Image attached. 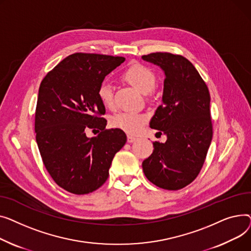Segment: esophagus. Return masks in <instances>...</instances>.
I'll return each instance as SVG.
<instances>
[{
    "label": "esophagus",
    "mask_w": 251,
    "mask_h": 251,
    "mask_svg": "<svg viewBox=\"0 0 251 251\" xmlns=\"http://www.w3.org/2000/svg\"><path fill=\"white\" fill-rule=\"evenodd\" d=\"M137 141V138L136 137H132V136H127V143H134Z\"/></svg>",
    "instance_id": "esophagus-1"
}]
</instances>
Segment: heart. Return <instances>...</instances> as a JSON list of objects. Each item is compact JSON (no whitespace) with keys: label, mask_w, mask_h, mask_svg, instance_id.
<instances>
[{"label":"heart","mask_w":251,"mask_h":251,"mask_svg":"<svg viewBox=\"0 0 251 251\" xmlns=\"http://www.w3.org/2000/svg\"><path fill=\"white\" fill-rule=\"evenodd\" d=\"M124 78L132 87H135L144 94L150 93L156 85V77L153 71L143 65L136 64L130 66L124 74ZM97 95L103 105L111 107L113 105V93L112 87L108 82H102L99 87ZM147 121V116L138 112H120L115 114L111 125L114 127L124 129L129 134H135Z\"/></svg>","instance_id":"1"}]
</instances>
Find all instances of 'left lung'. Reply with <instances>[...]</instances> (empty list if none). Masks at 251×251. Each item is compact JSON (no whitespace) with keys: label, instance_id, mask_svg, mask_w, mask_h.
Instances as JSON below:
<instances>
[{"label":"left lung","instance_id":"obj_1","mask_svg":"<svg viewBox=\"0 0 251 251\" xmlns=\"http://www.w3.org/2000/svg\"><path fill=\"white\" fill-rule=\"evenodd\" d=\"M142 58L164 72L162 104L156 109L150 127L167 137L155 142L150 157L143 161V171L158 187L177 190L199 175L213 138L207 85L185 57L155 52Z\"/></svg>","mask_w":251,"mask_h":251}]
</instances>
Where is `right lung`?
I'll list each match as a JSON object with an SVG mask.
<instances>
[{
    "label": "right lung",
    "instance_id": "1",
    "mask_svg": "<svg viewBox=\"0 0 251 251\" xmlns=\"http://www.w3.org/2000/svg\"><path fill=\"white\" fill-rule=\"evenodd\" d=\"M123 56L73 53L55 66L41 81L35 112L36 143L54 182L75 195L99 188L109 174L116 152L126 142L120 128L105 129L100 117L105 106L97 91L99 85ZM100 130L88 138L85 130Z\"/></svg>",
    "mask_w": 251,
    "mask_h": 251
}]
</instances>
